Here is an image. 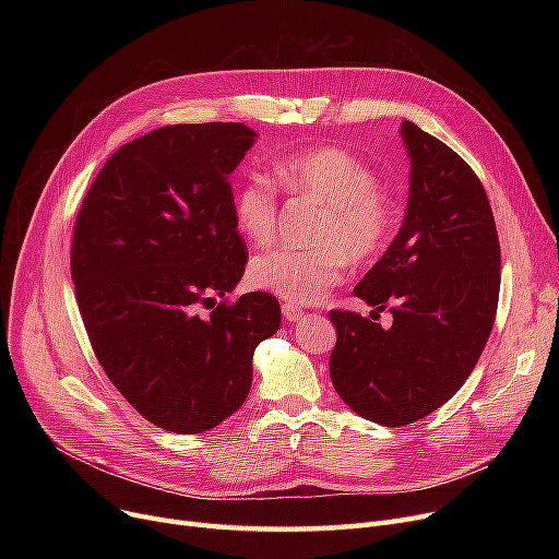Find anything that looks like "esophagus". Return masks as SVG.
<instances>
[{"instance_id": "1", "label": "esophagus", "mask_w": 559, "mask_h": 559, "mask_svg": "<svg viewBox=\"0 0 559 559\" xmlns=\"http://www.w3.org/2000/svg\"><path fill=\"white\" fill-rule=\"evenodd\" d=\"M283 317L287 321H301L304 319V310L295 304H283Z\"/></svg>"}]
</instances>
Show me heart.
<instances>
[{
  "label": "heart",
  "instance_id": "b5f03b06",
  "mask_svg": "<svg viewBox=\"0 0 559 559\" xmlns=\"http://www.w3.org/2000/svg\"><path fill=\"white\" fill-rule=\"evenodd\" d=\"M276 179L297 197L324 205L312 230L310 249H274L253 258V287L292 304H314L346 274V258L356 264L373 262L385 251L394 211L380 192L378 174L337 146H312L272 163ZM233 219L245 238L258 247L274 240L278 201L272 183L260 174L245 179L233 192Z\"/></svg>",
  "mask_w": 559,
  "mask_h": 559
}]
</instances>
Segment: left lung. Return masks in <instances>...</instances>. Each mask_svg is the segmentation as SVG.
I'll return each instance as SVG.
<instances>
[{
	"instance_id": "1",
	"label": "left lung",
	"mask_w": 559,
	"mask_h": 559,
	"mask_svg": "<svg viewBox=\"0 0 559 559\" xmlns=\"http://www.w3.org/2000/svg\"><path fill=\"white\" fill-rule=\"evenodd\" d=\"M409 197L403 224L354 295L394 321L383 329L331 310V380L342 401L380 426H407L442 407L489 340L501 247L474 169L451 146L403 120Z\"/></svg>"
}]
</instances>
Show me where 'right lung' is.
<instances>
[{
	"label": "right lung",
	"instance_id": "obj_1",
	"mask_svg": "<svg viewBox=\"0 0 559 559\" xmlns=\"http://www.w3.org/2000/svg\"><path fill=\"white\" fill-rule=\"evenodd\" d=\"M255 138L240 122H205L127 142L76 217L72 281L95 356L138 413L169 432L211 430L240 409L253 350L281 326L267 292L197 314L245 274L228 176Z\"/></svg>",
	"mask_w": 559,
	"mask_h": 559
}]
</instances>
